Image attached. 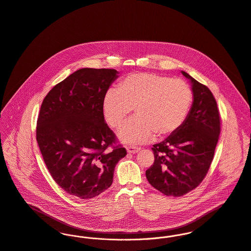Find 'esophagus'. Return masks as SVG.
Masks as SVG:
<instances>
[{"mask_svg": "<svg viewBox=\"0 0 251 251\" xmlns=\"http://www.w3.org/2000/svg\"><path fill=\"white\" fill-rule=\"evenodd\" d=\"M139 150H140L139 147L133 146V145H130V146L127 147V152H128V153H131V154H136V153L139 152Z\"/></svg>", "mask_w": 251, "mask_h": 251, "instance_id": "obj_1", "label": "esophagus"}]
</instances>
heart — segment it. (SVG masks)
Listing matches in <instances>:
<instances>
[{"label":"heart","mask_w":251,"mask_h":251,"mask_svg":"<svg viewBox=\"0 0 251 251\" xmlns=\"http://www.w3.org/2000/svg\"><path fill=\"white\" fill-rule=\"evenodd\" d=\"M194 100L191 86L182 80L154 73L125 77L117 89H109L102 100L107 123L118 129L135 108L137 115L119 132L127 143H140L174 134L186 121Z\"/></svg>","instance_id":"heart-1"}]
</instances>
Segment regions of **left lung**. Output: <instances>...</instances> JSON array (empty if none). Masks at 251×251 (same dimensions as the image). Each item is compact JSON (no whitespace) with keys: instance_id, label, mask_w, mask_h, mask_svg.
Segmentation results:
<instances>
[{"instance_id":"1","label":"left lung","mask_w":251,"mask_h":251,"mask_svg":"<svg viewBox=\"0 0 251 251\" xmlns=\"http://www.w3.org/2000/svg\"><path fill=\"white\" fill-rule=\"evenodd\" d=\"M194 102L184 124L174 134L153 145L155 161L145 174L156 190L179 197L195 190L205 178L221 133V117L211 90L185 71Z\"/></svg>"}]
</instances>
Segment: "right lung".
Returning a JSON list of instances; mask_svg holds the SVG:
<instances>
[{
    "label": "right lung",
    "mask_w": 251,
    "mask_h": 251,
    "mask_svg": "<svg viewBox=\"0 0 251 251\" xmlns=\"http://www.w3.org/2000/svg\"><path fill=\"white\" fill-rule=\"evenodd\" d=\"M117 74L114 69H79L56 84L41 104L36 140L44 163L56 184L80 199L110 188L114 167L127 155L102 111Z\"/></svg>",
    "instance_id": "1"
}]
</instances>
